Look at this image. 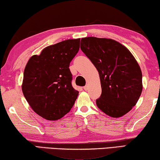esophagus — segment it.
Wrapping results in <instances>:
<instances>
[{
	"mask_svg": "<svg viewBox=\"0 0 160 160\" xmlns=\"http://www.w3.org/2000/svg\"><path fill=\"white\" fill-rule=\"evenodd\" d=\"M88 89H89V86H88V85H86V86L84 87V89L85 91H87Z\"/></svg>",
	"mask_w": 160,
	"mask_h": 160,
	"instance_id": "obj_1",
	"label": "esophagus"
}]
</instances>
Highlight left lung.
<instances>
[{"label":"left lung","instance_id":"8db88e82","mask_svg":"<svg viewBox=\"0 0 160 160\" xmlns=\"http://www.w3.org/2000/svg\"><path fill=\"white\" fill-rule=\"evenodd\" d=\"M81 49L97 68L102 93L97 106L119 118L136 105L143 89L142 72L128 48L111 38H82Z\"/></svg>","mask_w":160,"mask_h":160}]
</instances>
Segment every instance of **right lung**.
<instances>
[{
	"instance_id": "add662e5",
	"label": "right lung",
	"mask_w": 160,
	"mask_h": 160,
	"mask_svg": "<svg viewBox=\"0 0 160 160\" xmlns=\"http://www.w3.org/2000/svg\"><path fill=\"white\" fill-rule=\"evenodd\" d=\"M80 38L68 39L32 55L24 71L22 90L28 104L43 119L56 121L71 111L78 95L72 87L70 62Z\"/></svg>"
}]
</instances>
